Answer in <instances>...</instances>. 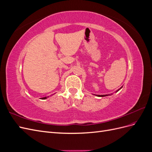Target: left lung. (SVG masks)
Masks as SVG:
<instances>
[{
  "label": "left lung",
  "instance_id": "8db88e82",
  "mask_svg": "<svg viewBox=\"0 0 152 152\" xmlns=\"http://www.w3.org/2000/svg\"><path fill=\"white\" fill-rule=\"evenodd\" d=\"M120 89H118V90H117L116 92H117V91H118ZM94 95H96V94H94ZM96 96H98V97H104V96H110V94H104V95H96Z\"/></svg>",
  "mask_w": 152,
  "mask_h": 152
}]
</instances>
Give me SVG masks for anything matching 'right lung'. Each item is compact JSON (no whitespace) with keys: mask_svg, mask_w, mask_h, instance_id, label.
<instances>
[{"mask_svg":"<svg viewBox=\"0 0 152 152\" xmlns=\"http://www.w3.org/2000/svg\"><path fill=\"white\" fill-rule=\"evenodd\" d=\"M48 97H49V96H48V97H44V98H42V99H47Z\"/></svg>","mask_w":152,"mask_h":152,"instance_id":"obj_1","label":"right lung"}]
</instances>
